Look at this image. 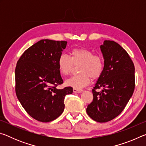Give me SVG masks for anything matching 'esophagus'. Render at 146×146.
<instances>
[{
  "label": "esophagus",
  "mask_w": 146,
  "mask_h": 146,
  "mask_svg": "<svg viewBox=\"0 0 146 146\" xmlns=\"http://www.w3.org/2000/svg\"><path fill=\"white\" fill-rule=\"evenodd\" d=\"M73 91L74 93H81L82 91V90H78V89H75V88H73Z\"/></svg>",
  "instance_id": "34e87169"
}]
</instances>
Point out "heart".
Here are the masks:
<instances>
[{
    "mask_svg": "<svg viewBox=\"0 0 146 146\" xmlns=\"http://www.w3.org/2000/svg\"><path fill=\"white\" fill-rule=\"evenodd\" d=\"M58 68L64 75H68L74 66H78V74L73 75L66 81V84L75 89H82L88 86L92 78L97 79L104 70V60L100 54H94L92 51L84 48H74L70 56L62 54L58 59Z\"/></svg>",
    "mask_w": 146,
    "mask_h": 146,
    "instance_id": "obj_1",
    "label": "heart"
}]
</instances>
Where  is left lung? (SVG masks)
I'll list each match as a JSON object with an SVG mask.
<instances>
[{
  "label": "left lung",
  "instance_id": "obj_1",
  "mask_svg": "<svg viewBox=\"0 0 146 146\" xmlns=\"http://www.w3.org/2000/svg\"><path fill=\"white\" fill-rule=\"evenodd\" d=\"M100 48L104 70L93 89V99L86 112L96 122H107L122 113L133 95L135 66L126 51L115 42L104 40Z\"/></svg>",
  "mask_w": 146,
  "mask_h": 146
}]
</instances>
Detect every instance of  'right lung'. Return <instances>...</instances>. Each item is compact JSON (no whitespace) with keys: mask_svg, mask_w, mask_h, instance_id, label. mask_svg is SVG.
<instances>
[{"mask_svg":"<svg viewBox=\"0 0 146 146\" xmlns=\"http://www.w3.org/2000/svg\"><path fill=\"white\" fill-rule=\"evenodd\" d=\"M67 41L43 39L27 49L17 61L15 92L19 102L32 118L48 122L64 111L66 95L71 87L58 89L64 81L58 59Z\"/></svg>","mask_w":146,"mask_h":146,"instance_id":"add662e5","label":"right lung"}]
</instances>
